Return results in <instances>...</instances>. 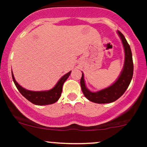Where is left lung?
<instances>
[{
    "mask_svg": "<svg viewBox=\"0 0 147 147\" xmlns=\"http://www.w3.org/2000/svg\"><path fill=\"white\" fill-rule=\"evenodd\" d=\"M118 34L121 38L125 53V61L124 66L119 78L112 85L107 88L99 91L97 92H92L86 87L84 80V75H82L80 80V85L84 97L90 101L98 104L110 103L116 101L127 90L131 82L134 72L132 54H131L130 46L124 38V35L120 31Z\"/></svg>",
    "mask_w": 147,
    "mask_h": 147,
    "instance_id": "1",
    "label": "left lung"
}]
</instances>
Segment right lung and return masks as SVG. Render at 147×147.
<instances>
[{"mask_svg": "<svg viewBox=\"0 0 147 147\" xmlns=\"http://www.w3.org/2000/svg\"><path fill=\"white\" fill-rule=\"evenodd\" d=\"M70 73L71 72H69L68 73L65 74L52 90L43 92H33L26 90L20 86V84H18L15 80L13 72H12V78L18 91L28 101L36 105H47L55 103L59 100L61 96L63 84L69 76Z\"/></svg>", "mask_w": 147, "mask_h": 147, "instance_id": "obj_1", "label": "right lung"}]
</instances>
